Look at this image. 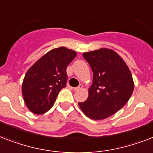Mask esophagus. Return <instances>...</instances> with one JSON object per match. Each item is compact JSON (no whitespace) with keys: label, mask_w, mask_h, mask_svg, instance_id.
I'll return each mask as SVG.
<instances>
[{"label":"esophagus","mask_w":153,"mask_h":153,"mask_svg":"<svg viewBox=\"0 0 153 153\" xmlns=\"http://www.w3.org/2000/svg\"><path fill=\"white\" fill-rule=\"evenodd\" d=\"M83 88V85H79L78 87H74V91H79L80 89H82Z\"/></svg>","instance_id":"34e87169"}]
</instances>
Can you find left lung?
<instances>
[{
  "label": "left lung",
  "mask_w": 153,
  "mask_h": 153,
  "mask_svg": "<svg viewBox=\"0 0 153 153\" xmlns=\"http://www.w3.org/2000/svg\"><path fill=\"white\" fill-rule=\"evenodd\" d=\"M94 76L89 97L79 102L82 111L92 120H104L126 105L134 91V84L126 63L115 51L100 48L82 54Z\"/></svg>",
  "instance_id": "left-lung-1"
}]
</instances>
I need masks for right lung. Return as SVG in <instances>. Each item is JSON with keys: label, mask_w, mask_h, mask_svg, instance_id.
<instances>
[{"label": "right lung", "mask_w": 153, "mask_h": 153, "mask_svg": "<svg viewBox=\"0 0 153 153\" xmlns=\"http://www.w3.org/2000/svg\"><path fill=\"white\" fill-rule=\"evenodd\" d=\"M75 56L74 51L65 47L54 48L27 71L22 93L30 111L41 115L53 106L59 92L67 85V67Z\"/></svg>", "instance_id": "right-lung-1"}]
</instances>
